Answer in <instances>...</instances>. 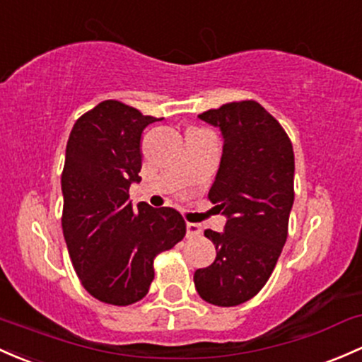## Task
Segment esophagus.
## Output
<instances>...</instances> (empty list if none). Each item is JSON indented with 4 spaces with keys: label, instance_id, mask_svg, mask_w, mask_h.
<instances>
[{
    "label": "esophagus",
    "instance_id": "esophagus-1",
    "mask_svg": "<svg viewBox=\"0 0 362 362\" xmlns=\"http://www.w3.org/2000/svg\"><path fill=\"white\" fill-rule=\"evenodd\" d=\"M202 233V228L196 223H187V237H199Z\"/></svg>",
    "mask_w": 362,
    "mask_h": 362
}]
</instances>
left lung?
Segmentation results:
<instances>
[{
  "label": "left lung",
  "instance_id": "obj_1",
  "mask_svg": "<svg viewBox=\"0 0 362 362\" xmlns=\"http://www.w3.org/2000/svg\"><path fill=\"white\" fill-rule=\"evenodd\" d=\"M223 137L220 168L208 197L226 218L206 230L216 257L196 269L206 303L230 308L252 299L275 269L293 204V149L285 130L256 101L228 103L199 115Z\"/></svg>",
  "mask_w": 362,
  "mask_h": 362
}]
</instances>
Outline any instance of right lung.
Listing matches in <instances>:
<instances>
[{"label":"right lung","mask_w":362,"mask_h":362,"mask_svg":"<svg viewBox=\"0 0 362 362\" xmlns=\"http://www.w3.org/2000/svg\"><path fill=\"white\" fill-rule=\"evenodd\" d=\"M154 122L108 99L75 122L66 142L63 237L84 288L106 304L141 300L154 278V257L185 235L173 208H132L129 199L130 185L141 182L142 132Z\"/></svg>","instance_id":"right-lung-1"}]
</instances>
